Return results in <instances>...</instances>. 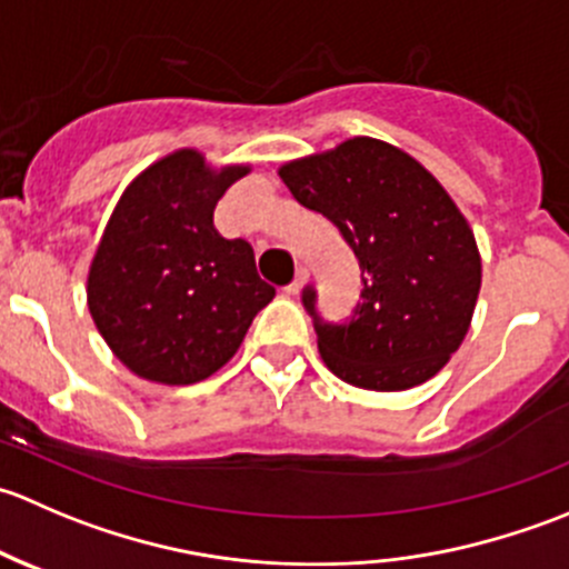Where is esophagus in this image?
<instances>
[{
  "label": "esophagus",
  "mask_w": 569,
  "mask_h": 569,
  "mask_svg": "<svg viewBox=\"0 0 569 569\" xmlns=\"http://www.w3.org/2000/svg\"><path fill=\"white\" fill-rule=\"evenodd\" d=\"M308 278H311V272H308L306 267H300L297 269V274H295V280H291L289 286H286V295H297V291L302 289V286L308 283Z\"/></svg>",
  "instance_id": "esophagus-1"
}]
</instances>
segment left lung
<instances>
[{"label": "left lung", "mask_w": 569, "mask_h": 569, "mask_svg": "<svg viewBox=\"0 0 569 569\" xmlns=\"http://www.w3.org/2000/svg\"><path fill=\"white\" fill-rule=\"evenodd\" d=\"M308 211L327 217L360 267L352 317L327 321L302 289L327 369L366 391H405L457 352L481 286L476 239L446 189L388 142L355 137L280 168Z\"/></svg>", "instance_id": "left-lung-1"}]
</instances>
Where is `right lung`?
I'll use <instances>...</instances> for the list:
<instances>
[{
    "instance_id": "1",
    "label": "right lung",
    "mask_w": 569,
    "mask_h": 569,
    "mask_svg": "<svg viewBox=\"0 0 569 569\" xmlns=\"http://www.w3.org/2000/svg\"><path fill=\"white\" fill-rule=\"evenodd\" d=\"M248 168L211 173L178 151L137 176L114 206L88 278V306L137 377L192 386L233 358L274 289L244 239L214 228L217 200Z\"/></svg>"
}]
</instances>
